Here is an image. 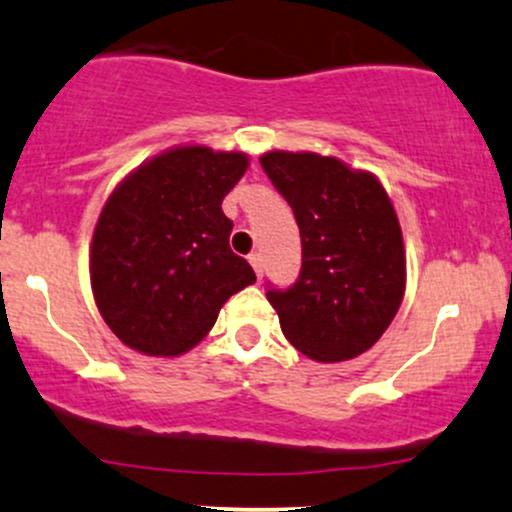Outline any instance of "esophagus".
<instances>
[{
    "label": "esophagus",
    "instance_id": "34e87169",
    "mask_svg": "<svg viewBox=\"0 0 512 512\" xmlns=\"http://www.w3.org/2000/svg\"><path fill=\"white\" fill-rule=\"evenodd\" d=\"M249 263H251V268H254V273L258 275V278H261V275H263V258H261V254H251L249 256Z\"/></svg>",
    "mask_w": 512,
    "mask_h": 512
}]
</instances>
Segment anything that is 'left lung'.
Listing matches in <instances>:
<instances>
[{
	"mask_svg": "<svg viewBox=\"0 0 512 512\" xmlns=\"http://www.w3.org/2000/svg\"><path fill=\"white\" fill-rule=\"evenodd\" d=\"M261 166L295 212L302 273L268 290L285 338L317 363L370 350L406 292V251L392 198L375 174L338 157L271 149Z\"/></svg>",
	"mask_w": 512,
	"mask_h": 512,
	"instance_id": "obj_1",
	"label": "left lung"
}]
</instances>
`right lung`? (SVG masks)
<instances>
[{
  "instance_id": "obj_1",
  "label": "right lung",
  "mask_w": 512,
  "mask_h": 512,
  "mask_svg": "<svg viewBox=\"0 0 512 512\" xmlns=\"http://www.w3.org/2000/svg\"><path fill=\"white\" fill-rule=\"evenodd\" d=\"M249 169L246 152L176 145L113 188L89 246L96 307L125 346L176 358L198 346L234 292L256 283L229 249L222 200Z\"/></svg>"
}]
</instances>
